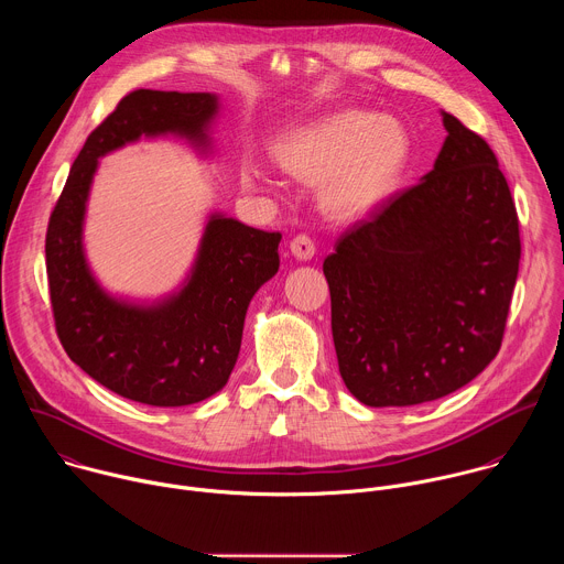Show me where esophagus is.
Listing matches in <instances>:
<instances>
[{"mask_svg":"<svg viewBox=\"0 0 564 564\" xmlns=\"http://www.w3.org/2000/svg\"><path fill=\"white\" fill-rule=\"evenodd\" d=\"M290 252H292L299 261H310V259L314 257L316 248H314V243H312V238H310V236L299 234V236H294V238L290 240Z\"/></svg>","mask_w":564,"mask_h":564,"instance_id":"obj_1","label":"esophagus"}]
</instances>
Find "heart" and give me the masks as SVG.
Listing matches in <instances>:
<instances>
[{
  "mask_svg": "<svg viewBox=\"0 0 564 564\" xmlns=\"http://www.w3.org/2000/svg\"><path fill=\"white\" fill-rule=\"evenodd\" d=\"M281 167L318 185V203L330 216L364 218L381 209L404 183L413 160V135L399 118L366 109H339L314 118L276 142ZM246 181L281 192L283 181L257 165Z\"/></svg>",
  "mask_w": 564,
  "mask_h": 564,
  "instance_id": "b5f03b06",
  "label": "heart"
}]
</instances>
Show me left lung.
Wrapping results in <instances>:
<instances>
[{
    "label": "left lung",
    "instance_id": "8db88e82",
    "mask_svg": "<svg viewBox=\"0 0 564 564\" xmlns=\"http://www.w3.org/2000/svg\"><path fill=\"white\" fill-rule=\"evenodd\" d=\"M433 170L355 223L324 261L346 388L366 406L455 392L502 346L520 265L498 158L455 116Z\"/></svg>",
    "mask_w": 564,
    "mask_h": 564
}]
</instances>
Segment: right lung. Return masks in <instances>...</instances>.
Segmentation results:
<instances>
[{"label":"right lung","mask_w":564,"mask_h":564,"mask_svg":"<svg viewBox=\"0 0 564 564\" xmlns=\"http://www.w3.org/2000/svg\"><path fill=\"white\" fill-rule=\"evenodd\" d=\"M216 94L138 89L87 138L46 229V274L57 337L73 364L147 406H189L227 383L252 296L279 272V231L209 214L194 265L172 294H109L85 254V218L100 158L140 138H178L212 153Z\"/></svg>","instance_id":"obj_1"}]
</instances>
